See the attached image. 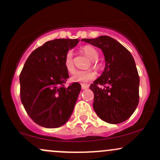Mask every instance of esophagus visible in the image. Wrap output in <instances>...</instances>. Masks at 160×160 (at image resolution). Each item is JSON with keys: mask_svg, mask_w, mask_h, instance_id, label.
<instances>
[{"mask_svg": "<svg viewBox=\"0 0 160 160\" xmlns=\"http://www.w3.org/2000/svg\"><path fill=\"white\" fill-rule=\"evenodd\" d=\"M82 85V89H83V90L88 88V87H89L88 85H85V84H82V85Z\"/></svg>", "mask_w": 160, "mask_h": 160, "instance_id": "34e87169", "label": "esophagus"}]
</instances>
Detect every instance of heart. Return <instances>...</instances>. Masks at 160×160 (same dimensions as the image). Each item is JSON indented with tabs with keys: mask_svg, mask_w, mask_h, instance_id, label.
I'll list each match as a JSON object with an SVG mask.
<instances>
[{
	"mask_svg": "<svg viewBox=\"0 0 160 160\" xmlns=\"http://www.w3.org/2000/svg\"><path fill=\"white\" fill-rule=\"evenodd\" d=\"M82 51L85 54L91 59V64L93 67H98V62L96 60L98 57V53L93 47L86 45L82 48ZM63 65L66 70L69 73H72L75 70L74 60H73V51L69 50L66 52L63 59ZM96 75L92 70L86 71H75L71 77V81L73 82H79V83H85L90 81L94 80Z\"/></svg>",
	"mask_w": 160,
	"mask_h": 160,
	"instance_id": "b5f03b06",
	"label": "heart"
}]
</instances>
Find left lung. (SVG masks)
Masks as SVG:
<instances>
[{"instance_id":"8db88e82","label":"left lung","mask_w":160,"mask_h":160,"mask_svg":"<svg viewBox=\"0 0 160 160\" xmlns=\"http://www.w3.org/2000/svg\"><path fill=\"white\" fill-rule=\"evenodd\" d=\"M82 41L100 48L105 57L103 72L90 85L94 94L95 112L106 122H123L133 114L139 103L140 78L133 57L109 36Z\"/></svg>"}]
</instances>
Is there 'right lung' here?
<instances>
[{"label": "right lung", "mask_w": 160, "mask_h": 160, "mask_svg": "<svg viewBox=\"0 0 160 160\" xmlns=\"http://www.w3.org/2000/svg\"><path fill=\"white\" fill-rule=\"evenodd\" d=\"M78 39H54L36 48L28 57L19 75L20 98L27 114L38 125L48 128L64 125L72 113L81 91L69 78L63 65L66 52Z\"/></svg>", "instance_id": "1"}]
</instances>
